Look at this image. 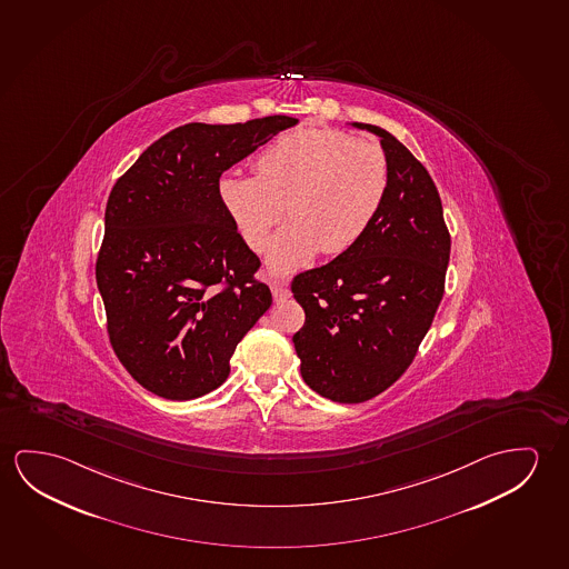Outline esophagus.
<instances>
[{"label": "esophagus", "instance_id": "obj_1", "mask_svg": "<svg viewBox=\"0 0 569 569\" xmlns=\"http://www.w3.org/2000/svg\"><path fill=\"white\" fill-rule=\"evenodd\" d=\"M271 296L276 301H283V299H288L291 296V291H289L288 283L286 281L280 280V278H273L270 283Z\"/></svg>", "mask_w": 569, "mask_h": 569}]
</instances>
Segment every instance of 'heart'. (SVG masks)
<instances>
[{"mask_svg":"<svg viewBox=\"0 0 569 569\" xmlns=\"http://www.w3.org/2000/svg\"><path fill=\"white\" fill-rule=\"evenodd\" d=\"M390 184L385 148L335 128L286 131L263 149L256 176L228 173L220 199L246 244L262 250L271 228V268L296 270L323 253H342L365 237Z\"/></svg>","mask_w":569,"mask_h":569,"instance_id":"b5f03b06","label":"heart"}]
</instances>
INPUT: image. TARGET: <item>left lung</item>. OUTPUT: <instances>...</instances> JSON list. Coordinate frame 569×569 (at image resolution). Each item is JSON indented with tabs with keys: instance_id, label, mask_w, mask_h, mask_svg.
<instances>
[{
	"instance_id": "8db88e82",
	"label": "left lung",
	"mask_w": 569,
	"mask_h": 569,
	"mask_svg": "<svg viewBox=\"0 0 569 569\" xmlns=\"http://www.w3.org/2000/svg\"><path fill=\"white\" fill-rule=\"evenodd\" d=\"M380 138L390 184L377 219L347 252L298 273L306 311L293 335L306 385L332 402H367L402 377L436 317L451 252L438 187L390 131Z\"/></svg>"
}]
</instances>
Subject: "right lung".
Listing matches in <instances>:
<instances>
[{
	"label": "right lung",
	"instance_id": "1",
	"mask_svg": "<svg viewBox=\"0 0 569 569\" xmlns=\"http://www.w3.org/2000/svg\"><path fill=\"white\" fill-rule=\"evenodd\" d=\"M298 123H184L151 143L108 197L97 283L116 357L149 392L192 400L230 375L270 309L260 258L238 234L220 176Z\"/></svg>",
	"mask_w": 569,
	"mask_h": 569
}]
</instances>
